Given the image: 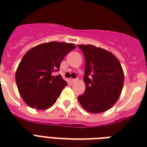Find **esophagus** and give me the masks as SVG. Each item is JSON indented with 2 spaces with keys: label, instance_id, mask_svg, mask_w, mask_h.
I'll use <instances>...</instances> for the list:
<instances>
[{
  "label": "esophagus",
  "instance_id": "obj_1",
  "mask_svg": "<svg viewBox=\"0 0 147 147\" xmlns=\"http://www.w3.org/2000/svg\"><path fill=\"white\" fill-rule=\"evenodd\" d=\"M77 79H70V83H72V84H74V83H75V82L77 81Z\"/></svg>",
  "mask_w": 147,
  "mask_h": 147
}]
</instances>
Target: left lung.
<instances>
[{
	"instance_id": "obj_1",
	"label": "left lung",
	"mask_w": 147,
	"mask_h": 147,
	"mask_svg": "<svg viewBox=\"0 0 147 147\" xmlns=\"http://www.w3.org/2000/svg\"><path fill=\"white\" fill-rule=\"evenodd\" d=\"M84 53L86 90L78 96L80 105L90 113H99L115 104L122 91L124 74L113 53L93 45H77Z\"/></svg>"
}]
</instances>
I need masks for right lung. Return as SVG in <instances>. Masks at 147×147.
<instances>
[{
	"label": "right lung",
	"instance_id": "right-lung-1",
	"mask_svg": "<svg viewBox=\"0 0 147 147\" xmlns=\"http://www.w3.org/2000/svg\"><path fill=\"white\" fill-rule=\"evenodd\" d=\"M75 48L74 44L49 42L33 47L24 56L15 79L20 96L29 107L45 110L55 103L67 84L53 73L59 71L62 60Z\"/></svg>",
	"mask_w": 147,
	"mask_h": 147
}]
</instances>
